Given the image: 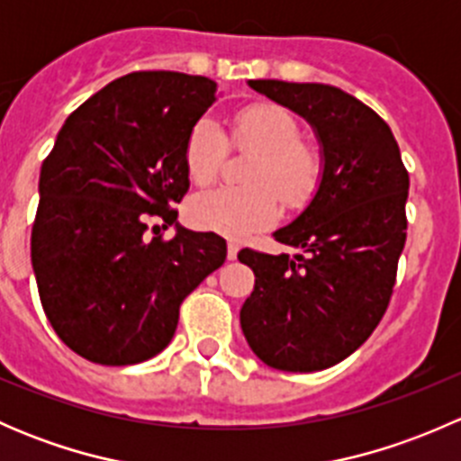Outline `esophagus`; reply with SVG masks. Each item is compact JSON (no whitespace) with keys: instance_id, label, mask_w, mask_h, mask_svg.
Returning <instances> with one entry per match:
<instances>
[{"instance_id":"34e87169","label":"esophagus","mask_w":461,"mask_h":461,"mask_svg":"<svg viewBox=\"0 0 461 461\" xmlns=\"http://www.w3.org/2000/svg\"><path fill=\"white\" fill-rule=\"evenodd\" d=\"M239 243L236 240H230V245H227V258L230 260H236V257H239Z\"/></svg>"}]
</instances>
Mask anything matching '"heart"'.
<instances>
[{"label":"heart","mask_w":461,"mask_h":461,"mask_svg":"<svg viewBox=\"0 0 461 461\" xmlns=\"http://www.w3.org/2000/svg\"><path fill=\"white\" fill-rule=\"evenodd\" d=\"M231 147L258 151L249 167L252 187H218L192 198L187 221L196 230L243 236L269 225L278 216V196L290 207H301L321 183V156L301 140L296 120L274 104L240 109L231 122ZM225 133L209 118L189 129L185 140V169L196 185H209L230 151Z\"/></svg>","instance_id":"b5f03b06"}]
</instances>
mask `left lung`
Instances as JSON below:
<instances>
[{
    "instance_id": "obj_1",
    "label": "left lung",
    "mask_w": 461,
    "mask_h": 461,
    "mask_svg": "<svg viewBox=\"0 0 461 461\" xmlns=\"http://www.w3.org/2000/svg\"><path fill=\"white\" fill-rule=\"evenodd\" d=\"M249 86L310 120L325 165L308 209L274 234L301 252H239L257 276L240 325L263 364L314 373L350 357L388 310L411 178L388 124L341 88L281 80Z\"/></svg>"
}]
</instances>
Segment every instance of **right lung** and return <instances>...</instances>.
Masks as SVG:
<instances>
[{"label": "right lung", "instance_id": "right-lung-1", "mask_svg": "<svg viewBox=\"0 0 461 461\" xmlns=\"http://www.w3.org/2000/svg\"><path fill=\"white\" fill-rule=\"evenodd\" d=\"M216 91L201 76L129 73L68 115L41 162L37 290L58 337L86 361L131 366L165 350L183 301L225 263L212 231L160 234L189 189L187 133Z\"/></svg>", "mask_w": 461, "mask_h": 461}]
</instances>
